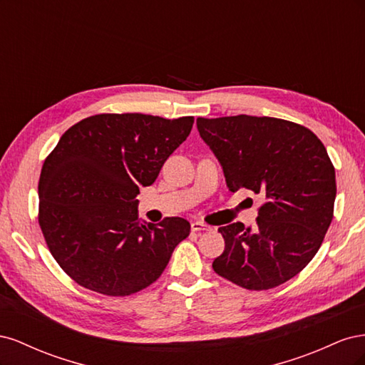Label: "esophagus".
<instances>
[{
    "label": "esophagus",
    "instance_id": "obj_1",
    "mask_svg": "<svg viewBox=\"0 0 365 365\" xmlns=\"http://www.w3.org/2000/svg\"><path fill=\"white\" fill-rule=\"evenodd\" d=\"M210 225L200 222V220H196V222H192V231H208Z\"/></svg>",
    "mask_w": 365,
    "mask_h": 365
}]
</instances>
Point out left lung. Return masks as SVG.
Returning a JSON list of instances; mask_svg holds the SVG:
<instances>
[{
	"mask_svg": "<svg viewBox=\"0 0 365 365\" xmlns=\"http://www.w3.org/2000/svg\"><path fill=\"white\" fill-rule=\"evenodd\" d=\"M196 125L228 190L262 197L256 228H219L225 250L215 272L251 291L291 280L314 259L334 217L335 169L324 145L307 128L274 117H200Z\"/></svg>",
	"mask_w": 365,
	"mask_h": 365,
	"instance_id": "1",
	"label": "left lung"
}]
</instances>
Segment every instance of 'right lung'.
<instances>
[{
    "mask_svg": "<svg viewBox=\"0 0 365 365\" xmlns=\"http://www.w3.org/2000/svg\"><path fill=\"white\" fill-rule=\"evenodd\" d=\"M193 121L98 114L61 137L41 170L39 225L53 257L76 283L125 297L163 274L190 224L182 217L141 222L137 195L157 180Z\"/></svg>",
    "mask_w": 365,
    "mask_h": 365,
    "instance_id": "add662e5",
    "label": "right lung"
}]
</instances>
